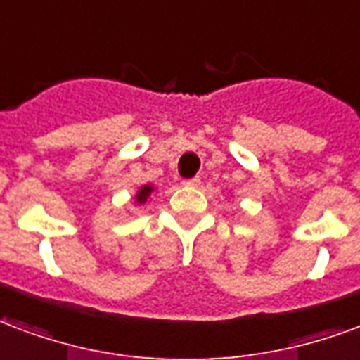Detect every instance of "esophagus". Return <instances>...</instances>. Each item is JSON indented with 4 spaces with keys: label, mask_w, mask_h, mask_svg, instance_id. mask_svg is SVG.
<instances>
[{
    "label": "esophagus",
    "mask_w": 360,
    "mask_h": 360,
    "mask_svg": "<svg viewBox=\"0 0 360 360\" xmlns=\"http://www.w3.org/2000/svg\"><path fill=\"white\" fill-rule=\"evenodd\" d=\"M184 186H186V188H198L199 184H201V180H199L198 176L195 178H190V180H184Z\"/></svg>",
    "instance_id": "1"
}]
</instances>
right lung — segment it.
Segmentation results:
<instances>
[{
    "mask_svg": "<svg viewBox=\"0 0 360 360\" xmlns=\"http://www.w3.org/2000/svg\"><path fill=\"white\" fill-rule=\"evenodd\" d=\"M155 191V188L153 186H151V184H146V186H141L140 190L136 191V203H138V205H143V203H148V199H149V195H151V193H153Z\"/></svg>",
    "mask_w": 360,
    "mask_h": 360,
    "instance_id": "right-lung-1",
    "label": "right lung"
}]
</instances>
